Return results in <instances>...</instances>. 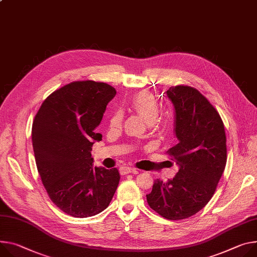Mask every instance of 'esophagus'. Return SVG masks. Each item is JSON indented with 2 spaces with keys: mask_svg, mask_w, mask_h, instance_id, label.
<instances>
[{
  "mask_svg": "<svg viewBox=\"0 0 257 257\" xmlns=\"http://www.w3.org/2000/svg\"><path fill=\"white\" fill-rule=\"evenodd\" d=\"M120 173L122 175H125V174H129V173H134V174H137L138 173V170L136 168H133V167H129V166H122L120 168Z\"/></svg>",
  "mask_w": 257,
  "mask_h": 257,
  "instance_id": "1",
  "label": "esophagus"
}]
</instances>
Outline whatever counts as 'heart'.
Returning <instances> with one entry per match:
<instances>
[{
    "instance_id": "1",
    "label": "heart",
    "mask_w": 257,
    "mask_h": 257,
    "mask_svg": "<svg viewBox=\"0 0 257 257\" xmlns=\"http://www.w3.org/2000/svg\"><path fill=\"white\" fill-rule=\"evenodd\" d=\"M131 107L135 112L141 114L149 124H154L159 119V104L155 97L148 91H142L137 93L132 99ZM121 122L122 113L120 111H114L110 116L109 124L111 126H119Z\"/></svg>"
}]
</instances>
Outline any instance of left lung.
<instances>
[{"mask_svg":"<svg viewBox=\"0 0 257 257\" xmlns=\"http://www.w3.org/2000/svg\"><path fill=\"white\" fill-rule=\"evenodd\" d=\"M166 93L175 107L178 139L167 155L179 170L167 182L156 179L147 200L162 217L181 220L213 197L226 164V136L218 111L196 88L177 85Z\"/></svg>","mask_w":257,"mask_h":257,"instance_id":"obj_1","label":"left lung"}]
</instances>
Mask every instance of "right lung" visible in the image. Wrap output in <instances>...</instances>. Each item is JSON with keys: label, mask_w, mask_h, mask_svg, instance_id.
Wrapping results in <instances>:
<instances>
[{"label": "right lung", "mask_w": 257, "mask_h": 257, "mask_svg": "<svg viewBox=\"0 0 257 257\" xmlns=\"http://www.w3.org/2000/svg\"><path fill=\"white\" fill-rule=\"evenodd\" d=\"M115 89L103 82L75 81L44 100L33 123V148L50 200L68 215H96L109 205L120 174L116 168L93 167L95 132Z\"/></svg>", "instance_id": "1"}]
</instances>
